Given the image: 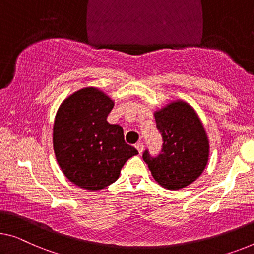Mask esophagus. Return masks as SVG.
Wrapping results in <instances>:
<instances>
[{"instance_id": "esophagus-1", "label": "esophagus", "mask_w": 254, "mask_h": 254, "mask_svg": "<svg viewBox=\"0 0 254 254\" xmlns=\"http://www.w3.org/2000/svg\"><path fill=\"white\" fill-rule=\"evenodd\" d=\"M134 147H135V148H137V150L139 151V154H141V153H142V149H143V143H142L141 141H139V142L135 143Z\"/></svg>"}]
</instances>
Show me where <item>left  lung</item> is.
I'll use <instances>...</instances> for the list:
<instances>
[{
    "mask_svg": "<svg viewBox=\"0 0 254 254\" xmlns=\"http://www.w3.org/2000/svg\"><path fill=\"white\" fill-rule=\"evenodd\" d=\"M156 128L162 135V149L151 156L142 154L154 179L162 187L185 188L202 175L209 160V140L191 106L175 101L155 113Z\"/></svg>",
    "mask_w": 254,
    "mask_h": 254,
    "instance_id": "obj_1",
    "label": "left lung"
}]
</instances>
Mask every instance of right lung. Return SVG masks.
Returning a JSON list of instances; mask_svg holds the SVG:
<instances>
[{"label": "right lung", "mask_w": 254, "mask_h": 254, "mask_svg": "<svg viewBox=\"0 0 254 254\" xmlns=\"http://www.w3.org/2000/svg\"><path fill=\"white\" fill-rule=\"evenodd\" d=\"M114 101L96 88L78 90L64 101L54 126L58 164L76 186L99 190L116 181L138 150L124 141L123 128L109 124Z\"/></svg>", "instance_id": "1"}]
</instances>
